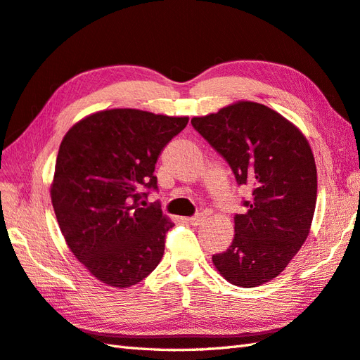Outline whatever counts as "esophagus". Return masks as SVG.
Segmentation results:
<instances>
[{
    "label": "esophagus",
    "instance_id": "1",
    "mask_svg": "<svg viewBox=\"0 0 360 360\" xmlns=\"http://www.w3.org/2000/svg\"><path fill=\"white\" fill-rule=\"evenodd\" d=\"M203 221H205V215H202V214H198V215H194V217L188 219V223L193 226H200Z\"/></svg>",
    "mask_w": 360,
    "mask_h": 360
}]
</instances>
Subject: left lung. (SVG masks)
I'll list each match as a JSON object with an SVG mask.
<instances>
[{"mask_svg":"<svg viewBox=\"0 0 360 360\" xmlns=\"http://www.w3.org/2000/svg\"><path fill=\"white\" fill-rule=\"evenodd\" d=\"M191 125L248 187L229 249L212 256L226 281L253 288L279 276L311 231L316 167L303 132L266 105L238 101Z\"/></svg>","mask_w":360,"mask_h":360,"instance_id":"obj_1","label":"left lung"}]
</instances>
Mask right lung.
<instances>
[{"mask_svg": "<svg viewBox=\"0 0 360 360\" xmlns=\"http://www.w3.org/2000/svg\"><path fill=\"white\" fill-rule=\"evenodd\" d=\"M187 123V116L102 110L61 140L51 202L68 248L102 283L128 288L160 264L173 223L141 199L158 188L157 160Z\"/></svg>", "mask_w": 360, "mask_h": 360, "instance_id": "right-lung-1", "label": "right lung"}]
</instances>
